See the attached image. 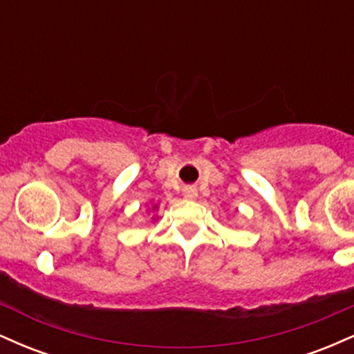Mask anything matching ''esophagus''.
Listing matches in <instances>:
<instances>
[{"mask_svg":"<svg viewBox=\"0 0 354 354\" xmlns=\"http://www.w3.org/2000/svg\"><path fill=\"white\" fill-rule=\"evenodd\" d=\"M185 196L188 198V200H194V198L198 196L196 189H194V188H191V186H189V188H186V189H185Z\"/></svg>","mask_w":354,"mask_h":354,"instance_id":"1","label":"esophagus"}]
</instances>
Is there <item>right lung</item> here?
Masks as SVG:
<instances>
[{
	"mask_svg": "<svg viewBox=\"0 0 354 354\" xmlns=\"http://www.w3.org/2000/svg\"><path fill=\"white\" fill-rule=\"evenodd\" d=\"M154 208H156V206H154Z\"/></svg>",
	"mask_w": 354,
	"mask_h": 354,
	"instance_id": "obj_1",
	"label": "right lung"
}]
</instances>
